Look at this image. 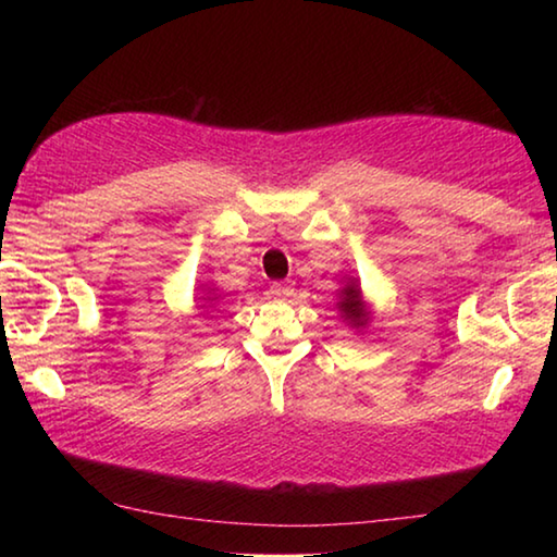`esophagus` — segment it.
I'll return each mask as SVG.
<instances>
[{"mask_svg":"<svg viewBox=\"0 0 557 557\" xmlns=\"http://www.w3.org/2000/svg\"><path fill=\"white\" fill-rule=\"evenodd\" d=\"M270 295L275 299H287L295 295V285H289V282H275V285L270 287Z\"/></svg>","mask_w":557,"mask_h":557,"instance_id":"esophagus-1","label":"esophagus"}]
</instances>
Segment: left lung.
Here are the masks:
<instances>
[{"mask_svg":"<svg viewBox=\"0 0 557 557\" xmlns=\"http://www.w3.org/2000/svg\"><path fill=\"white\" fill-rule=\"evenodd\" d=\"M336 292H338V297H336L338 317L344 319L348 329H354V332L363 334L366 329L371 326V309L366 307L361 280L354 277V275H346L342 280V287H338Z\"/></svg>","mask_w":557,"mask_h":557,"instance_id":"1","label":"left lung"}]
</instances>
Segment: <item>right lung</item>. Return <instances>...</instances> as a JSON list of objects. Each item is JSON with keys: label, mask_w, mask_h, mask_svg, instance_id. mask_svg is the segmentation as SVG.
I'll return each instance as SVG.
<instances>
[{"label": "right lung", "mask_w": 557, "mask_h": 557, "mask_svg": "<svg viewBox=\"0 0 557 557\" xmlns=\"http://www.w3.org/2000/svg\"><path fill=\"white\" fill-rule=\"evenodd\" d=\"M199 299L206 301V305H201L203 309H206V307H213L215 301H219V295H215V287H206V297H199Z\"/></svg>", "instance_id": "add662e5"}]
</instances>
